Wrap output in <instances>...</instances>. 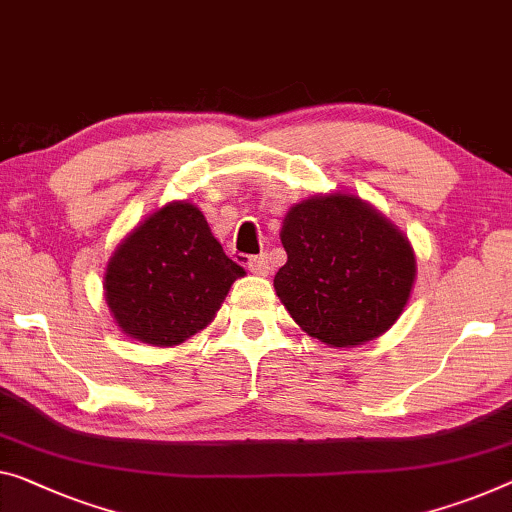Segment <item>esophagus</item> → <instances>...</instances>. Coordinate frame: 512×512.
<instances>
[{
	"instance_id": "esophagus-1",
	"label": "esophagus",
	"mask_w": 512,
	"mask_h": 512,
	"mask_svg": "<svg viewBox=\"0 0 512 512\" xmlns=\"http://www.w3.org/2000/svg\"><path fill=\"white\" fill-rule=\"evenodd\" d=\"M248 269H250V273H255V276H269V273H271V259H269V255L248 257Z\"/></svg>"
}]
</instances>
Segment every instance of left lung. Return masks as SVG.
<instances>
[{"label":"left lung","mask_w":512,"mask_h":512,"mask_svg":"<svg viewBox=\"0 0 512 512\" xmlns=\"http://www.w3.org/2000/svg\"><path fill=\"white\" fill-rule=\"evenodd\" d=\"M287 264L273 287L310 338L356 347L386 333L416 282L411 241L354 193H317L289 207L280 227Z\"/></svg>","instance_id":"left-lung-1"}]
</instances>
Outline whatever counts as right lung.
I'll return each mask as SVG.
<instances>
[{
  "label": "right lung",
  "instance_id": "1",
  "mask_svg": "<svg viewBox=\"0 0 512 512\" xmlns=\"http://www.w3.org/2000/svg\"><path fill=\"white\" fill-rule=\"evenodd\" d=\"M243 266L188 200L167 202L128 232L108 259L105 303L128 338L174 347L207 329Z\"/></svg>",
  "mask_w": 512,
  "mask_h": 512
}]
</instances>
